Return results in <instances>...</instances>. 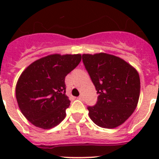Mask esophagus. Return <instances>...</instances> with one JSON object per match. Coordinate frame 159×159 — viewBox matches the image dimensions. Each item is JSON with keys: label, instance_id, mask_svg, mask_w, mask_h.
<instances>
[{"label": "esophagus", "instance_id": "34e87169", "mask_svg": "<svg viewBox=\"0 0 159 159\" xmlns=\"http://www.w3.org/2000/svg\"><path fill=\"white\" fill-rule=\"evenodd\" d=\"M78 99H80V100H84V97H83V95H80V96L78 97Z\"/></svg>", "mask_w": 159, "mask_h": 159}]
</instances>
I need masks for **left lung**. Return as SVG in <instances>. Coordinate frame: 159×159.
I'll return each mask as SVG.
<instances>
[{
	"label": "left lung",
	"mask_w": 159,
	"mask_h": 159,
	"mask_svg": "<svg viewBox=\"0 0 159 159\" xmlns=\"http://www.w3.org/2000/svg\"><path fill=\"white\" fill-rule=\"evenodd\" d=\"M83 63L98 94L96 104L88 107L92 121L102 128L123 124L137 107L139 75L123 59L107 54H84Z\"/></svg>",
	"instance_id": "8db88e82"
}]
</instances>
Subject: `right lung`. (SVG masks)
I'll return each mask as SVG.
<instances>
[{
    "label": "right lung",
    "mask_w": 159,
    "mask_h": 159,
    "mask_svg": "<svg viewBox=\"0 0 159 159\" xmlns=\"http://www.w3.org/2000/svg\"><path fill=\"white\" fill-rule=\"evenodd\" d=\"M80 61V54L49 55L22 72L16 86V98L20 110L31 123L51 129L64 120L71 102L65 94V76Z\"/></svg>",
    "instance_id": "add662e5"
}]
</instances>
